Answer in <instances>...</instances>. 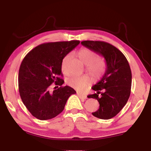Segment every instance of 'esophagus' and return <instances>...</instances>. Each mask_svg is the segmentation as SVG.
Segmentation results:
<instances>
[{"mask_svg": "<svg viewBox=\"0 0 151 151\" xmlns=\"http://www.w3.org/2000/svg\"><path fill=\"white\" fill-rule=\"evenodd\" d=\"M77 95L81 99H86V98H87V96H86V95H85V94H81L79 93H77Z\"/></svg>", "mask_w": 151, "mask_h": 151, "instance_id": "obj_1", "label": "esophagus"}]
</instances>
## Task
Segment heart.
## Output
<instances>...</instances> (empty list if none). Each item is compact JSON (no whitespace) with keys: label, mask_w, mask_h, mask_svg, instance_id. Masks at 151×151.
Segmentation results:
<instances>
[{"label":"heart","mask_w":151,"mask_h":151,"mask_svg":"<svg viewBox=\"0 0 151 151\" xmlns=\"http://www.w3.org/2000/svg\"><path fill=\"white\" fill-rule=\"evenodd\" d=\"M78 56L81 60L86 65V70L94 79L101 78L104 75L106 70V65L101 58H98V56L93 50L87 48H83L78 51ZM70 58L68 55L63 58L62 62V70L66 74V65ZM66 83L71 87L78 91H83L88 87L91 83V80L88 75H72L66 78Z\"/></svg>","instance_id":"obj_1"}]
</instances>
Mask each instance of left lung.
<instances>
[{
	"instance_id": "left-lung-1",
	"label": "left lung",
	"mask_w": 151,
	"mask_h": 151,
	"mask_svg": "<svg viewBox=\"0 0 151 151\" xmlns=\"http://www.w3.org/2000/svg\"><path fill=\"white\" fill-rule=\"evenodd\" d=\"M81 44L105 59V73L92 86L96 93L87 97L96 99L100 104L96 112H92L93 116L110 119L121 111L131 94L132 73L129 62L118 48L108 42L85 40Z\"/></svg>"
}]
</instances>
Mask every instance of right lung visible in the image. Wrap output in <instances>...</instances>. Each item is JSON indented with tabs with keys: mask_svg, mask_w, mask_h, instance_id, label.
<instances>
[{
	"mask_svg": "<svg viewBox=\"0 0 151 151\" xmlns=\"http://www.w3.org/2000/svg\"><path fill=\"white\" fill-rule=\"evenodd\" d=\"M79 40L47 42L33 48L25 56L19 73V90L23 104L32 116L45 121L62 112L66 101L76 91L62 86V62ZM52 83L61 87L49 91Z\"/></svg>",
	"mask_w": 151,
	"mask_h": 151,
	"instance_id": "1",
	"label": "right lung"
}]
</instances>
